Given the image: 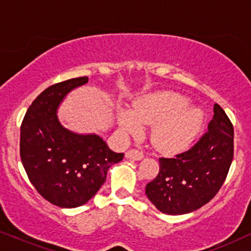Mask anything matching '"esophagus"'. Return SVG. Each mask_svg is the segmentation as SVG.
<instances>
[{
	"label": "esophagus",
	"instance_id": "34e87169",
	"mask_svg": "<svg viewBox=\"0 0 251 251\" xmlns=\"http://www.w3.org/2000/svg\"><path fill=\"white\" fill-rule=\"evenodd\" d=\"M126 159H130V160L139 161V160H142L143 157H144V154H143V152H140V151H138V150L132 149V150L126 151Z\"/></svg>",
	"mask_w": 251,
	"mask_h": 251
}]
</instances>
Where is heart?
Listing matches in <instances>:
<instances>
[{
  "instance_id": "heart-1",
  "label": "heart",
  "mask_w": 251,
  "mask_h": 251,
  "mask_svg": "<svg viewBox=\"0 0 251 251\" xmlns=\"http://www.w3.org/2000/svg\"><path fill=\"white\" fill-rule=\"evenodd\" d=\"M188 106L190 100L177 94L149 95L137 100L131 112H119V126L122 131L137 135L140 126L156 125L154 145L163 152H178L193 142L202 125V113Z\"/></svg>"
}]
</instances>
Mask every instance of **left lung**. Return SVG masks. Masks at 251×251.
<instances>
[{"label": "left lung", "instance_id": "1", "mask_svg": "<svg viewBox=\"0 0 251 251\" xmlns=\"http://www.w3.org/2000/svg\"><path fill=\"white\" fill-rule=\"evenodd\" d=\"M233 133L231 120L215 104L208 130L190 150L173 157H160L159 174L145 188L157 210L167 215H184L214 199L231 167Z\"/></svg>", "mask_w": 251, "mask_h": 251}]
</instances>
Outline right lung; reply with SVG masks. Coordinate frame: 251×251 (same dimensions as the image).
Returning a JSON list of instances; mask_svg holds the SVG:
<instances>
[{"label": "right lung", "mask_w": 251, "mask_h": 251, "mask_svg": "<svg viewBox=\"0 0 251 251\" xmlns=\"http://www.w3.org/2000/svg\"><path fill=\"white\" fill-rule=\"evenodd\" d=\"M89 77L59 82L37 96L20 126V157L30 183L47 201L60 208L87 203L105 183L109 167L120 162L97 135H78L64 128L56 115L68 92Z\"/></svg>", "instance_id": "obj_1"}]
</instances>
